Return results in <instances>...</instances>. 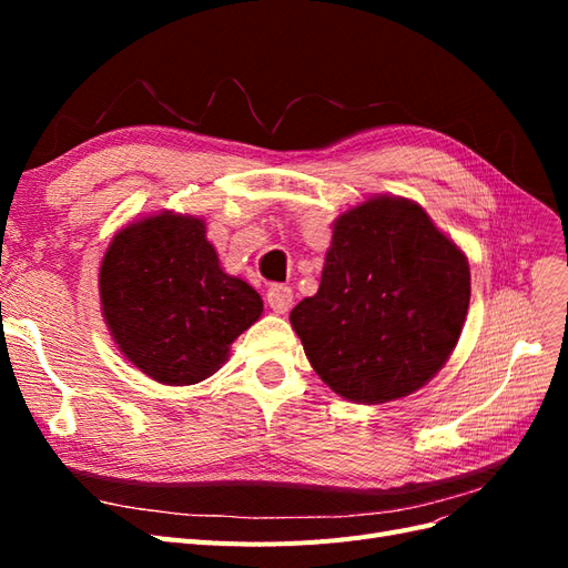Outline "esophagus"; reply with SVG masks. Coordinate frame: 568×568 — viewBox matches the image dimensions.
<instances>
[{
    "label": "esophagus",
    "mask_w": 568,
    "mask_h": 568,
    "mask_svg": "<svg viewBox=\"0 0 568 568\" xmlns=\"http://www.w3.org/2000/svg\"><path fill=\"white\" fill-rule=\"evenodd\" d=\"M267 305L272 307L274 313H280V315L288 313L291 305H294V291H291V288L284 286V284L272 286V288L267 291Z\"/></svg>",
    "instance_id": "1"
}]
</instances>
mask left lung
I'll return each instance as SVG.
<instances>
[{"mask_svg": "<svg viewBox=\"0 0 568 568\" xmlns=\"http://www.w3.org/2000/svg\"><path fill=\"white\" fill-rule=\"evenodd\" d=\"M469 296L467 255L422 205L374 196L334 222L317 294L288 320L326 386L376 405L415 393L448 363Z\"/></svg>", "mask_w": 568, "mask_h": 568, "instance_id": "left-lung-1", "label": "left lung"}]
</instances>
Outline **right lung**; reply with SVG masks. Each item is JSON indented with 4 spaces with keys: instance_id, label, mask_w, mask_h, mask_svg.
<instances>
[{
    "instance_id": "1",
    "label": "right lung",
    "mask_w": 568,
    "mask_h": 568,
    "mask_svg": "<svg viewBox=\"0 0 568 568\" xmlns=\"http://www.w3.org/2000/svg\"><path fill=\"white\" fill-rule=\"evenodd\" d=\"M99 296L120 353L168 386L209 379L263 313L255 288L222 272L205 222L170 211L113 236Z\"/></svg>"
}]
</instances>
